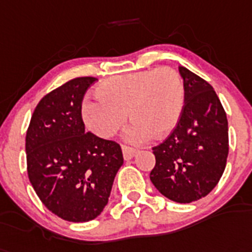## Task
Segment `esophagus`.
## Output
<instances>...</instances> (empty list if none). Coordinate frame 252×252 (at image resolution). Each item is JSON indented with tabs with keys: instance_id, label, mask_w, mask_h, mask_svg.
Segmentation results:
<instances>
[{
	"instance_id": "esophagus-1",
	"label": "esophagus",
	"mask_w": 252,
	"mask_h": 252,
	"mask_svg": "<svg viewBox=\"0 0 252 252\" xmlns=\"http://www.w3.org/2000/svg\"><path fill=\"white\" fill-rule=\"evenodd\" d=\"M122 150H123V158H124V160H126V161H128V160H132V158H134L137 154V150L129 149V147H126V146H123Z\"/></svg>"
}]
</instances>
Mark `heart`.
<instances>
[{
	"mask_svg": "<svg viewBox=\"0 0 252 252\" xmlns=\"http://www.w3.org/2000/svg\"><path fill=\"white\" fill-rule=\"evenodd\" d=\"M97 100L84 101L82 115L87 128L100 138H110L123 126L126 113L133 120L126 139L134 145L172 133L185 106L181 77L170 67L123 74L103 80Z\"/></svg>",
	"mask_w": 252,
	"mask_h": 252,
	"instance_id": "heart-1",
	"label": "heart"
}]
</instances>
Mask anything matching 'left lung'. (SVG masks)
<instances>
[{"mask_svg":"<svg viewBox=\"0 0 252 252\" xmlns=\"http://www.w3.org/2000/svg\"><path fill=\"white\" fill-rule=\"evenodd\" d=\"M185 106L172 134L154 147L150 179L165 197L179 204L197 201L213 191L228 158V120L210 84L179 67Z\"/></svg>","mask_w":252,"mask_h":252,"instance_id":"left-lung-1","label":"left lung"}]
</instances>
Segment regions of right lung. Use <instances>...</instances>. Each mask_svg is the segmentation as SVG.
Segmentation results:
<instances>
[{
    "label": "right lung",
    "mask_w": 252,
    "mask_h": 252,
    "mask_svg": "<svg viewBox=\"0 0 252 252\" xmlns=\"http://www.w3.org/2000/svg\"><path fill=\"white\" fill-rule=\"evenodd\" d=\"M96 78H75L39 101L27 138L28 177L44 206L67 221H90L109 202L123 165L113 141L86 133L82 101Z\"/></svg>",
    "instance_id": "obj_1"
}]
</instances>
